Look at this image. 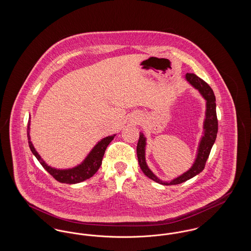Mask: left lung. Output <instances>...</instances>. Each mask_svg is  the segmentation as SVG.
<instances>
[{"mask_svg":"<svg viewBox=\"0 0 251 251\" xmlns=\"http://www.w3.org/2000/svg\"><path fill=\"white\" fill-rule=\"evenodd\" d=\"M185 80L191 84L192 86L197 89L200 94L202 96L203 99L206 101V110H205V119L203 121L202 136L200 140L198 146L197 155L194 161L192 167L183 174L179 177L171 180H162L159 179L155 174L148 167L146 162V145H147V138L145 137L143 132L139 134V140L136 147V153L138 158V163L141 170L144 174L156 182L163 184V185H174L184 182L188 179H192L193 177L200 174L204 167L208 157L210 155L211 150L213 145L215 144L216 139V134L218 130V123H217V117H216V103H215V96L213 89L210 85L204 82L202 79L198 77L194 73H186Z\"/></svg>","mask_w":251,"mask_h":251,"instance_id":"left-lung-1","label":"left lung"}]
</instances>
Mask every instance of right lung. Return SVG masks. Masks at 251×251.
<instances>
[{"instance_id": "obj_1", "label": "right lung", "mask_w": 251, "mask_h": 251, "mask_svg": "<svg viewBox=\"0 0 251 251\" xmlns=\"http://www.w3.org/2000/svg\"><path fill=\"white\" fill-rule=\"evenodd\" d=\"M30 122L31 121L29 120L27 132H28V140H29L28 143H29L31 151L33 152L34 155L36 156V159L39 161L41 166L44 167L54 179L62 183L74 184V183L82 182L85 179L91 178L98 171L100 167L101 166L102 157L104 155L105 150H106L108 145L116 136V134H113V135H109L107 137H104L101 140H100L94 146V148L91 150V151L84 158V161L81 164H79L78 166L72 167V168H67V169H58V168H54V167L48 166L45 163V161L41 158V156L39 155L38 152L36 151L34 145L31 141V137L29 134L30 133Z\"/></svg>"}]
</instances>
